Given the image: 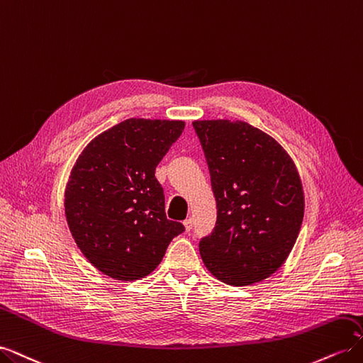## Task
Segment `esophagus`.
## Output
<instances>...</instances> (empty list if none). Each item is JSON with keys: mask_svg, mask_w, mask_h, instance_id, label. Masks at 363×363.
<instances>
[{"mask_svg": "<svg viewBox=\"0 0 363 363\" xmlns=\"http://www.w3.org/2000/svg\"><path fill=\"white\" fill-rule=\"evenodd\" d=\"M183 225H184V228H186V232H189V230H191L192 225H194V219H192V218H186L184 221H183Z\"/></svg>", "mask_w": 363, "mask_h": 363, "instance_id": "34e87169", "label": "esophagus"}]
</instances>
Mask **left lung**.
Masks as SVG:
<instances>
[{"mask_svg":"<svg viewBox=\"0 0 363 363\" xmlns=\"http://www.w3.org/2000/svg\"><path fill=\"white\" fill-rule=\"evenodd\" d=\"M211 171L218 219L200 240L219 281L247 286L268 279L292 251L304 216L300 174L279 142L244 121L192 123Z\"/></svg>","mask_w":363,"mask_h":363,"instance_id":"left-lung-1","label":"left lung"}]
</instances>
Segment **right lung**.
Listing matches in <instances>:
<instances>
[{
    "label": "right lung",
    "mask_w": 363,
    "mask_h": 363,
    "mask_svg": "<svg viewBox=\"0 0 363 363\" xmlns=\"http://www.w3.org/2000/svg\"><path fill=\"white\" fill-rule=\"evenodd\" d=\"M184 121L130 118L95 136L71 169L65 216L83 256L106 276L144 279L184 232L169 221L156 167Z\"/></svg>",
    "instance_id": "right-lung-1"
}]
</instances>
